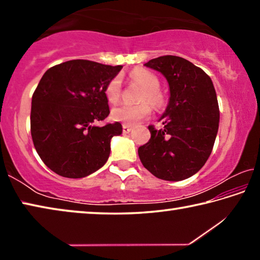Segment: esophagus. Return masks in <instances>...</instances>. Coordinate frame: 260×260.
I'll return each mask as SVG.
<instances>
[{
	"mask_svg": "<svg viewBox=\"0 0 260 260\" xmlns=\"http://www.w3.org/2000/svg\"><path fill=\"white\" fill-rule=\"evenodd\" d=\"M131 131H132V127L129 125H126V124L122 125V133L127 134V133H129Z\"/></svg>",
	"mask_w": 260,
	"mask_h": 260,
	"instance_id": "1",
	"label": "esophagus"
}]
</instances>
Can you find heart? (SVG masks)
Masks as SVG:
<instances>
[{"label": "heart", "instance_id": "obj_1", "mask_svg": "<svg viewBox=\"0 0 260 260\" xmlns=\"http://www.w3.org/2000/svg\"><path fill=\"white\" fill-rule=\"evenodd\" d=\"M133 81L144 88L141 95V101H148L153 107H158L162 101V95L159 90V79L156 74L143 69L133 70L129 73ZM105 98L110 103H117L121 96V79L119 76L113 77L104 88ZM148 102L140 104H120L113 108L111 116L114 120L121 121L126 125H134L139 121L146 119L151 114V107Z\"/></svg>", "mask_w": 260, "mask_h": 260}]
</instances>
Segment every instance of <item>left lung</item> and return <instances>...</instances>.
I'll use <instances>...</instances> for the list:
<instances>
[{
  "mask_svg": "<svg viewBox=\"0 0 260 260\" xmlns=\"http://www.w3.org/2000/svg\"><path fill=\"white\" fill-rule=\"evenodd\" d=\"M144 65L164 74L171 96L160 118L162 128L148 126L151 138L139 148L140 160L155 177L180 181L199 172L212 151L219 127L213 83L182 57L160 56Z\"/></svg>",
  "mask_w": 260,
  "mask_h": 260,
  "instance_id": "8db88e82",
  "label": "left lung"
}]
</instances>
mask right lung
<instances>
[{
	"instance_id": "obj_1",
	"label": "right lung",
	"mask_w": 260,
	"mask_h": 260,
	"mask_svg": "<svg viewBox=\"0 0 260 260\" xmlns=\"http://www.w3.org/2000/svg\"><path fill=\"white\" fill-rule=\"evenodd\" d=\"M87 59L50 68L32 96L30 135L42 161L64 178H83L101 169L120 122L95 126L110 110L104 88L121 70Z\"/></svg>"
}]
</instances>
